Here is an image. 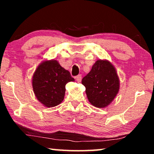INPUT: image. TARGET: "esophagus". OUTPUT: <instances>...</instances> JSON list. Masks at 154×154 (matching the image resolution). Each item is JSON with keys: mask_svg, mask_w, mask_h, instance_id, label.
Wrapping results in <instances>:
<instances>
[{"mask_svg": "<svg viewBox=\"0 0 154 154\" xmlns=\"http://www.w3.org/2000/svg\"><path fill=\"white\" fill-rule=\"evenodd\" d=\"M81 79H82V75L81 74L78 75L77 76H75V80H76L78 83H80V82L81 81Z\"/></svg>", "mask_w": 154, "mask_h": 154, "instance_id": "esophagus-1", "label": "esophagus"}]
</instances>
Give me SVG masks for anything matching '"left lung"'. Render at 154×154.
<instances>
[{
	"label": "left lung",
	"instance_id": "8db88e82",
	"mask_svg": "<svg viewBox=\"0 0 154 154\" xmlns=\"http://www.w3.org/2000/svg\"><path fill=\"white\" fill-rule=\"evenodd\" d=\"M90 104L105 108L114 100L120 89V80L115 66L107 60H98L82 79Z\"/></svg>",
	"mask_w": 154,
	"mask_h": 154
}]
</instances>
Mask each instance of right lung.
I'll list each match as a JSON object with an SVG mask.
<instances>
[{
  "mask_svg": "<svg viewBox=\"0 0 154 154\" xmlns=\"http://www.w3.org/2000/svg\"><path fill=\"white\" fill-rule=\"evenodd\" d=\"M31 81L35 97L44 106L50 108L62 103L66 83L75 80L57 60H45L35 69Z\"/></svg>",
  "mask_w": 154,
  "mask_h": 154,
  "instance_id": "add662e5",
  "label": "right lung"
}]
</instances>
